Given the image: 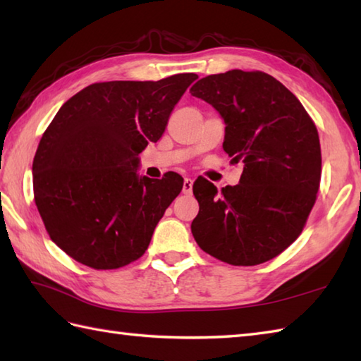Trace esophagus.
I'll return each mask as SVG.
<instances>
[{
    "label": "esophagus",
    "instance_id": "34e87169",
    "mask_svg": "<svg viewBox=\"0 0 361 361\" xmlns=\"http://www.w3.org/2000/svg\"><path fill=\"white\" fill-rule=\"evenodd\" d=\"M192 186H194V181L190 178H185V181H183V194L192 192Z\"/></svg>",
    "mask_w": 361,
    "mask_h": 361
}]
</instances>
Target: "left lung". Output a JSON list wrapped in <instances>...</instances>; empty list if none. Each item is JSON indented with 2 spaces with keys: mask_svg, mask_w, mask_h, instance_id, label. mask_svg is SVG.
Masks as SVG:
<instances>
[{
  "mask_svg": "<svg viewBox=\"0 0 361 361\" xmlns=\"http://www.w3.org/2000/svg\"><path fill=\"white\" fill-rule=\"evenodd\" d=\"M190 94L225 121L224 150L243 163L239 185L198 178L190 229L204 252L231 265H259L293 243L321 180L318 130L302 104L262 71L231 70L198 80Z\"/></svg>",
  "mask_w": 361,
  "mask_h": 361,
  "instance_id": "1",
  "label": "left lung"
}]
</instances>
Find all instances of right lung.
Segmentation results:
<instances>
[{
	"label": "right lung",
	"mask_w": 361,
	"mask_h": 361,
	"mask_svg": "<svg viewBox=\"0 0 361 361\" xmlns=\"http://www.w3.org/2000/svg\"><path fill=\"white\" fill-rule=\"evenodd\" d=\"M197 78L93 83L60 106L38 144L32 178L46 231L68 256L113 270L144 255L183 178L140 176V153L164 133Z\"/></svg>",
	"instance_id": "right-lung-1"
}]
</instances>
